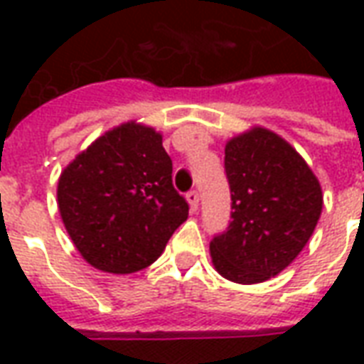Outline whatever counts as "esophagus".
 <instances>
[{
    "label": "esophagus",
    "mask_w": 364,
    "mask_h": 364,
    "mask_svg": "<svg viewBox=\"0 0 364 364\" xmlns=\"http://www.w3.org/2000/svg\"><path fill=\"white\" fill-rule=\"evenodd\" d=\"M187 203H189L191 210H197L198 208V193L195 189L187 193Z\"/></svg>",
    "instance_id": "obj_1"
}]
</instances>
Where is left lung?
I'll return each instance as SVG.
<instances>
[{"label":"left lung","instance_id":"left-lung-1","mask_svg":"<svg viewBox=\"0 0 364 364\" xmlns=\"http://www.w3.org/2000/svg\"><path fill=\"white\" fill-rule=\"evenodd\" d=\"M224 154L232 220L210 242L213 263L228 281L263 282L289 267L314 234L323 206L320 181L267 128L232 138Z\"/></svg>","mask_w":364,"mask_h":364}]
</instances>
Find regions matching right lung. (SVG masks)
Here are the masks:
<instances>
[{"mask_svg":"<svg viewBox=\"0 0 364 364\" xmlns=\"http://www.w3.org/2000/svg\"><path fill=\"white\" fill-rule=\"evenodd\" d=\"M154 128L124 122L99 136L58 179V208L82 257L127 274L158 259L189 216Z\"/></svg>","mask_w":364,"mask_h":364,"instance_id":"add662e5","label":"right lung"}]
</instances>
